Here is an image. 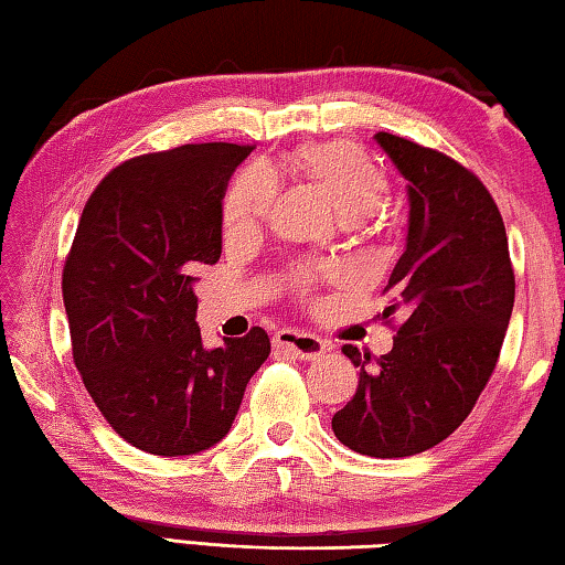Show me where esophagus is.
Instances as JSON below:
<instances>
[{
  "mask_svg": "<svg viewBox=\"0 0 565 565\" xmlns=\"http://www.w3.org/2000/svg\"><path fill=\"white\" fill-rule=\"evenodd\" d=\"M273 342H275V347L290 351L292 356L305 359V361L319 359L329 349L324 339L307 334V332H297V329H280V332L275 334Z\"/></svg>",
  "mask_w": 565,
  "mask_h": 565,
  "instance_id": "esophagus-1",
  "label": "esophagus"
}]
</instances>
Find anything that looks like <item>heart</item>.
Segmentation results:
<instances>
[{"mask_svg": "<svg viewBox=\"0 0 565 565\" xmlns=\"http://www.w3.org/2000/svg\"><path fill=\"white\" fill-rule=\"evenodd\" d=\"M295 162L307 179L332 196L337 211L347 218L366 216L388 189L386 172L351 140L305 142L295 150ZM275 199H278V179L270 169L265 164L243 167L223 196V228L228 236H246L258 231L268 221ZM337 275L339 270L332 265L322 268L300 265L292 282L297 290L307 292L317 280L337 278Z\"/></svg>", "mask_w": 565, "mask_h": 565, "instance_id": "b5f03b06", "label": "heart"}]
</instances>
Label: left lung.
Segmentation results:
<instances>
[{
	"mask_svg": "<svg viewBox=\"0 0 565 565\" xmlns=\"http://www.w3.org/2000/svg\"><path fill=\"white\" fill-rule=\"evenodd\" d=\"M408 179L406 250L383 292L406 319L381 359L344 344L359 386L332 430L349 450L408 457L430 450L472 413L497 366L514 307L504 221L472 169L406 137L376 132Z\"/></svg>",
	"mask_w": 565,
	"mask_h": 565,
	"instance_id": "obj_1",
	"label": "left lung"
}]
</instances>
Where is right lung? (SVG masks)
Here are the masks:
<instances>
[{
  "mask_svg": "<svg viewBox=\"0 0 565 565\" xmlns=\"http://www.w3.org/2000/svg\"><path fill=\"white\" fill-rule=\"evenodd\" d=\"M250 145L204 142L127 159L95 186L63 265L71 349L85 391L122 440L194 455L226 438L265 329L204 349L196 265L221 258V201Z\"/></svg>",
  "mask_w": 565,
  "mask_h": 565,
  "instance_id": "add662e5",
  "label": "right lung"
}]
</instances>
